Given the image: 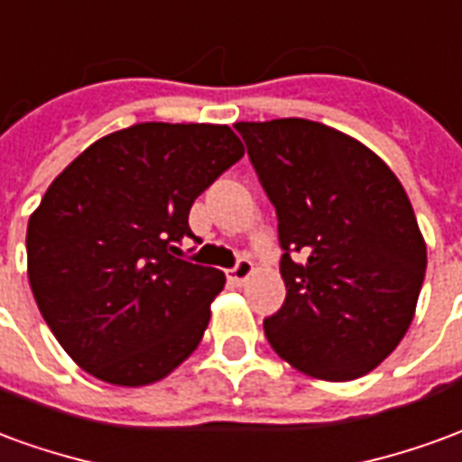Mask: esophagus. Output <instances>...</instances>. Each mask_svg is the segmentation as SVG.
<instances>
[{"label":"esophagus","mask_w":462,"mask_h":462,"mask_svg":"<svg viewBox=\"0 0 462 462\" xmlns=\"http://www.w3.org/2000/svg\"><path fill=\"white\" fill-rule=\"evenodd\" d=\"M252 272H254V264L247 257H240V260L235 262V267L227 272V277H230L232 284H245V282L250 280Z\"/></svg>","instance_id":"esophagus-1"}]
</instances>
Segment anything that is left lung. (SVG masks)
Listing matches in <instances>:
<instances>
[{
    "label": "left lung",
    "mask_w": 462,
    "mask_h": 462,
    "mask_svg": "<svg viewBox=\"0 0 462 462\" xmlns=\"http://www.w3.org/2000/svg\"><path fill=\"white\" fill-rule=\"evenodd\" d=\"M235 128L277 210L287 300L264 319V337L310 376H364L403 339L426 277L403 185L364 143L324 123Z\"/></svg>",
    "instance_id": "8db88e82"
}]
</instances>
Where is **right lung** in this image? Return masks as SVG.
<instances>
[{
	"label": "right lung",
	"mask_w": 462,
	"mask_h": 462,
	"mask_svg": "<svg viewBox=\"0 0 462 462\" xmlns=\"http://www.w3.org/2000/svg\"><path fill=\"white\" fill-rule=\"evenodd\" d=\"M245 155L227 125L138 123L88 145L29 217V284L91 376L145 386L200 344L225 274L180 260L195 198Z\"/></svg>",
	"instance_id": "1"
}]
</instances>
